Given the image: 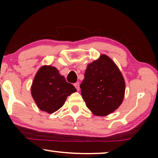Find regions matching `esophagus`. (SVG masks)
Returning a JSON list of instances; mask_svg holds the SVG:
<instances>
[{
	"instance_id": "esophagus-1",
	"label": "esophagus",
	"mask_w": 158,
	"mask_h": 158,
	"mask_svg": "<svg viewBox=\"0 0 158 158\" xmlns=\"http://www.w3.org/2000/svg\"><path fill=\"white\" fill-rule=\"evenodd\" d=\"M74 86L75 87V88L77 89V91H78V90H80V83H75L74 84Z\"/></svg>"
}]
</instances>
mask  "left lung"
Wrapping results in <instances>:
<instances>
[{
	"label": "left lung",
	"instance_id": "1",
	"mask_svg": "<svg viewBox=\"0 0 158 158\" xmlns=\"http://www.w3.org/2000/svg\"><path fill=\"white\" fill-rule=\"evenodd\" d=\"M86 106L96 116L111 114L122 104L125 81L117 65L106 55L88 64L81 84Z\"/></svg>",
	"mask_w": 158,
	"mask_h": 158
}]
</instances>
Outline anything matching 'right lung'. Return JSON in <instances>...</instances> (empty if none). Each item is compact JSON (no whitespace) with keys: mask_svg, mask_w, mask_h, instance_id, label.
I'll use <instances>...</instances> for the list:
<instances>
[{"mask_svg":"<svg viewBox=\"0 0 158 158\" xmlns=\"http://www.w3.org/2000/svg\"><path fill=\"white\" fill-rule=\"evenodd\" d=\"M77 90L68 83L59 70L51 65L39 69L31 85V93L41 111L52 114L64 105L67 98Z\"/></svg>","mask_w":158,"mask_h":158,"instance_id":"right-lung-1","label":"right lung"}]
</instances>
